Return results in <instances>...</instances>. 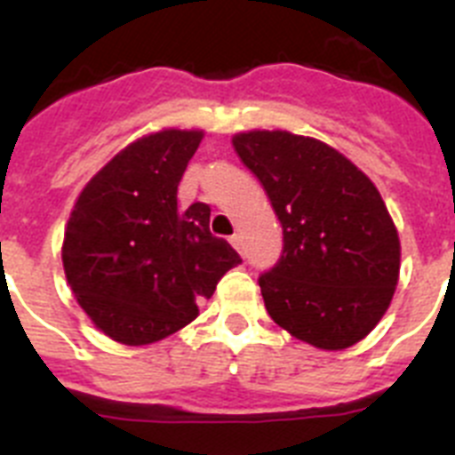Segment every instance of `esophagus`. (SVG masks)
<instances>
[{
    "mask_svg": "<svg viewBox=\"0 0 455 455\" xmlns=\"http://www.w3.org/2000/svg\"><path fill=\"white\" fill-rule=\"evenodd\" d=\"M230 243H232V246L236 248V251L241 252V255H243V239H241V235H235V236H232Z\"/></svg>",
    "mask_w": 455,
    "mask_h": 455,
    "instance_id": "34e87169",
    "label": "esophagus"
}]
</instances>
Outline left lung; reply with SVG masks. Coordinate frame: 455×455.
I'll use <instances>...</instances> for the list:
<instances>
[{"label":"left lung","instance_id":"obj_1","mask_svg":"<svg viewBox=\"0 0 455 455\" xmlns=\"http://www.w3.org/2000/svg\"><path fill=\"white\" fill-rule=\"evenodd\" d=\"M232 146L283 225V257L259 277L271 319L321 351L364 339L387 312L401 268L399 232L376 184L312 136L251 130Z\"/></svg>","mask_w":455,"mask_h":455}]
</instances>
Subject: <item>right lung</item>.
<instances>
[{
	"instance_id": "right-lung-1",
	"label": "right lung",
	"mask_w": 455,
	"mask_h": 455,
	"mask_svg": "<svg viewBox=\"0 0 455 455\" xmlns=\"http://www.w3.org/2000/svg\"><path fill=\"white\" fill-rule=\"evenodd\" d=\"M203 130L152 132L132 140L86 182L63 235L66 280L100 332L146 347L182 331L200 299L241 264L209 232L212 209L178 204V184Z\"/></svg>"
}]
</instances>
